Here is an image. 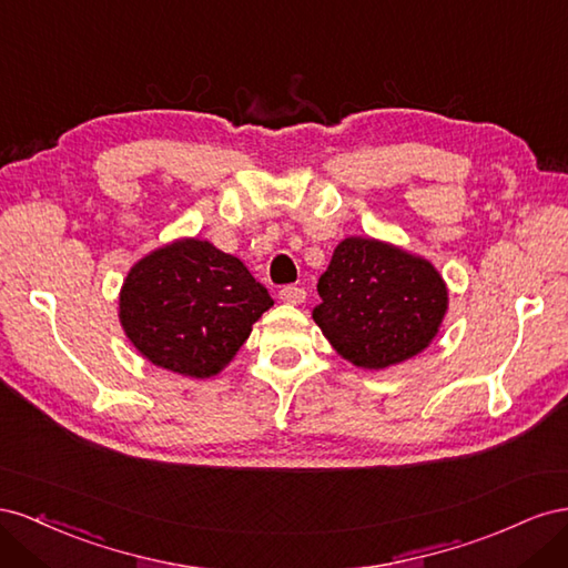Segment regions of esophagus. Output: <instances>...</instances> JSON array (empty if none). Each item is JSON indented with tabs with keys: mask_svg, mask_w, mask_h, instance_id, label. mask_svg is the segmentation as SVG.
<instances>
[{
	"mask_svg": "<svg viewBox=\"0 0 568 568\" xmlns=\"http://www.w3.org/2000/svg\"><path fill=\"white\" fill-rule=\"evenodd\" d=\"M278 297H281V302H285V304H302L304 300H306V293H304V287H297V285H285L281 293H278Z\"/></svg>",
	"mask_w": 568,
	"mask_h": 568,
	"instance_id": "esophagus-1",
	"label": "esophagus"
}]
</instances>
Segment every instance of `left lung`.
<instances>
[{
  "instance_id": "obj_1",
  "label": "left lung",
  "mask_w": 568,
  "mask_h": 568,
  "mask_svg": "<svg viewBox=\"0 0 568 568\" xmlns=\"http://www.w3.org/2000/svg\"><path fill=\"white\" fill-rule=\"evenodd\" d=\"M316 326L339 356L387 368L424 352L447 312V285L424 256L374 237H345L318 278Z\"/></svg>"
}]
</instances>
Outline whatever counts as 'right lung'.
<instances>
[{"instance_id":"obj_1","label":"right lung","mask_w":568,"mask_h":568,"mask_svg":"<svg viewBox=\"0 0 568 568\" xmlns=\"http://www.w3.org/2000/svg\"><path fill=\"white\" fill-rule=\"evenodd\" d=\"M271 304L268 290L237 256L183 237L128 271L119 318L144 359L173 374L209 378L231 364Z\"/></svg>"}]
</instances>
